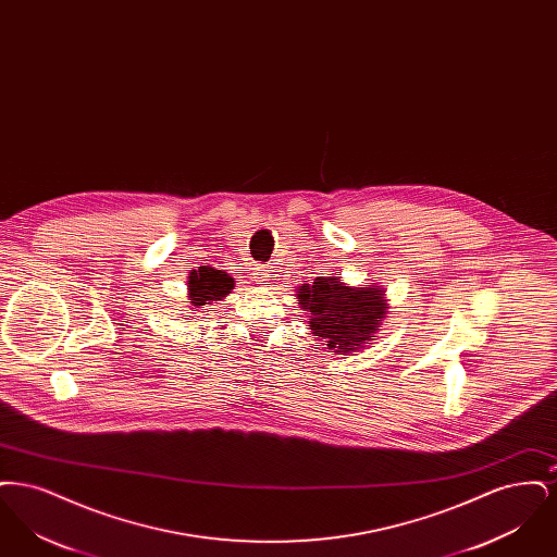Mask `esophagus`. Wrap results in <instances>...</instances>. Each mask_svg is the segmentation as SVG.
Masks as SVG:
<instances>
[{"label":"esophagus","mask_w":557,"mask_h":557,"mask_svg":"<svg viewBox=\"0 0 557 557\" xmlns=\"http://www.w3.org/2000/svg\"><path fill=\"white\" fill-rule=\"evenodd\" d=\"M273 273H271V269L269 267H255V271H252V280L257 282V284H269V277H271Z\"/></svg>","instance_id":"esophagus-1"}]
</instances>
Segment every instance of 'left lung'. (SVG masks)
<instances>
[{
  "mask_svg": "<svg viewBox=\"0 0 557 557\" xmlns=\"http://www.w3.org/2000/svg\"><path fill=\"white\" fill-rule=\"evenodd\" d=\"M298 305L309 311V330L327 352L350 355L375 341L388 315L386 290L382 286H348L338 275L315 277L298 288Z\"/></svg>",
  "mask_w": 557,
  "mask_h": 557,
  "instance_id": "8db88e82",
  "label": "left lung"
}]
</instances>
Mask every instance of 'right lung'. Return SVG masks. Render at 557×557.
Returning <instances> with one entry per match:
<instances>
[{
  "mask_svg": "<svg viewBox=\"0 0 557 557\" xmlns=\"http://www.w3.org/2000/svg\"><path fill=\"white\" fill-rule=\"evenodd\" d=\"M232 288H234V280L225 271H219L212 267H200L198 271H191L187 277L189 309L198 311L200 307L211 305L212 300H221L232 292Z\"/></svg>",
  "mask_w": 557,
  "mask_h": 557,
  "instance_id": "obj_1",
  "label": "right lung"
}]
</instances>
